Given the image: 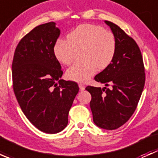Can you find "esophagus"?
Masks as SVG:
<instances>
[{"instance_id": "obj_1", "label": "esophagus", "mask_w": 158, "mask_h": 158, "mask_svg": "<svg viewBox=\"0 0 158 158\" xmlns=\"http://www.w3.org/2000/svg\"><path fill=\"white\" fill-rule=\"evenodd\" d=\"M79 89H80L81 91H83V90H85V85H83V84H79Z\"/></svg>"}]
</instances>
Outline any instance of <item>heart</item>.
<instances>
[{"label": "heart", "instance_id": "obj_1", "mask_svg": "<svg viewBox=\"0 0 158 158\" xmlns=\"http://www.w3.org/2000/svg\"><path fill=\"white\" fill-rule=\"evenodd\" d=\"M67 39H59L53 47L56 60L64 65H70L74 60L76 50L82 49V61L76 63L66 72L69 80L77 82L88 81L97 68L109 66L115 55L116 40L111 32L101 26L83 23L67 34Z\"/></svg>", "mask_w": 158, "mask_h": 158}]
</instances>
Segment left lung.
Instances as JSON below:
<instances>
[{
  "label": "left lung",
  "mask_w": 158,
  "mask_h": 158,
  "mask_svg": "<svg viewBox=\"0 0 158 158\" xmlns=\"http://www.w3.org/2000/svg\"><path fill=\"white\" fill-rule=\"evenodd\" d=\"M116 40L112 62L95 76V80L111 85V89L87 86L92 95L90 108L93 122L99 128L114 130L131 117L141 98L145 82L142 55L138 44L123 30L105 20Z\"/></svg>",
  "instance_id": "8db88e82"
}]
</instances>
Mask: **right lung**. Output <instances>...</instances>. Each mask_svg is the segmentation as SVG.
<instances>
[{
  "mask_svg": "<svg viewBox=\"0 0 158 158\" xmlns=\"http://www.w3.org/2000/svg\"><path fill=\"white\" fill-rule=\"evenodd\" d=\"M56 23L39 25L19 42L12 63L13 87L28 120L41 131L60 132L68 124V114L79 92L77 83L65 81L53 53L60 36Z\"/></svg>",
  "mask_w": 158,
  "mask_h": 158,
  "instance_id": "add662e5",
  "label": "right lung"
}]
</instances>
